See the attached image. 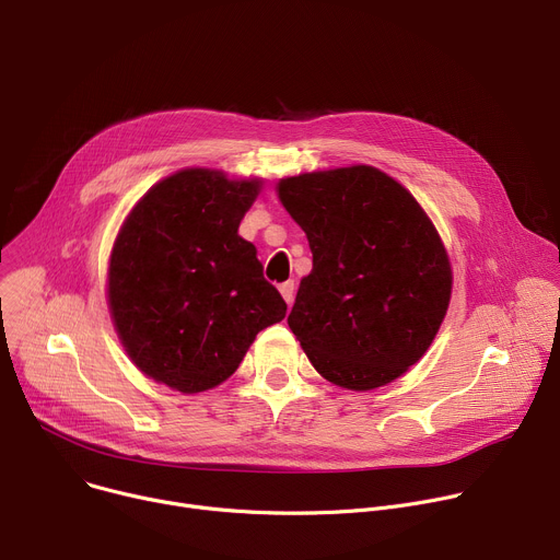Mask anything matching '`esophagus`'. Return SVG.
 Returning a JSON list of instances; mask_svg holds the SVG:
<instances>
[{
    "label": "esophagus",
    "instance_id": "34e87169",
    "mask_svg": "<svg viewBox=\"0 0 560 560\" xmlns=\"http://www.w3.org/2000/svg\"><path fill=\"white\" fill-rule=\"evenodd\" d=\"M279 292H281V296H283L288 303H292V301H294V281L281 283V285H279Z\"/></svg>",
    "mask_w": 560,
    "mask_h": 560
}]
</instances>
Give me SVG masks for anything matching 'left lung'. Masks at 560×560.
I'll return each instance as SVG.
<instances>
[{"mask_svg":"<svg viewBox=\"0 0 560 560\" xmlns=\"http://www.w3.org/2000/svg\"><path fill=\"white\" fill-rule=\"evenodd\" d=\"M279 199L312 250L288 316L310 363L348 389L401 376L434 341L452 292L423 208L372 166L281 179Z\"/></svg>","mask_w":560,"mask_h":560,"instance_id":"1","label":"left lung"}]
</instances>
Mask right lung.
Wrapping results in <instances>:
<instances>
[{
  "mask_svg": "<svg viewBox=\"0 0 560 560\" xmlns=\"http://www.w3.org/2000/svg\"><path fill=\"white\" fill-rule=\"evenodd\" d=\"M259 182L182 171L128 214L108 272V301L135 365L184 394L225 381L255 337L285 316L250 242L238 236Z\"/></svg>",
  "mask_w": 560,
  "mask_h": 560,
  "instance_id": "1",
  "label": "right lung"
}]
</instances>
